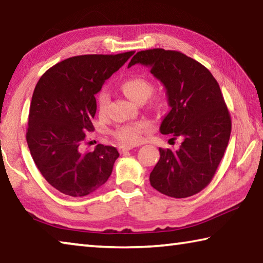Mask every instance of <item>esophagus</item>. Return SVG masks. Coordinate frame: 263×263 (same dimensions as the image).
Masks as SVG:
<instances>
[{"label":"esophagus","instance_id":"1","mask_svg":"<svg viewBox=\"0 0 263 263\" xmlns=\"http://www.w3.org/2000/svg\"><path fill=\"white\" fill-rule=\"evenodd\" d=\"M131 149H133V146H127V145L119 146V152H121L122 154L126 153V152H128V151H131Z\"/></svg>","mask_w":263,"mask_h":263}]
</instances>
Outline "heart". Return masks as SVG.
Instances as JSON below:
<instances>
[{
    "label": "heart",
    "mask_w": 263,
    "mask_h": 263,
    "mask_svg": "<svg viewBox=\"0 0 263 263\" xmlns=\"http://www.w3.org/2000/svg\"><path fill=\"white\" fill-rule=\"evenodd\" d=\"M121 88L131 101L139 103L141 101H146L153 92L154 86L149 79L142 77V75H132L126 78L121 84ZM110 102V95L108 91L101 90L96 96V105L100 115L106 112V108ZM149 123L146 121H137L124 125H119L114 130L112 135L122 144L133 145L139 142L142 135L149 130Z\"/></svg>",
    "instance_id": "obj_1"
}]
</instances>
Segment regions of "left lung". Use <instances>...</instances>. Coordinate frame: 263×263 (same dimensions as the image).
Wrapping results in <instances>:
<instances>
[{
  "label": "left lung",
  "mask_w": 263,
  "mask_h": 263,
  "mask_svg": "<svg viewBox=\"0 0 263 263\" xmlns=\"http://www.w3.org/2000/svg\"><path fill=\"white\" fill-rule=\"evenodd\" d=\"M136 64L148 66L167 90L171 111L160 132L183 139L177 151L159 148L151 185L169 197H189L212 181L230 140L232 123L219 84L206 67L179 51L137 52L128 67Z\"/></svg>",
  "instance_id": "obj_1"
}]
</instances>
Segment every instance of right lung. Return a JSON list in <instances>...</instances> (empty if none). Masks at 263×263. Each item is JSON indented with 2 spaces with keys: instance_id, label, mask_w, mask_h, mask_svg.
<instances>
[{
  "instance_id": "1",
  "label": "right lung",
  "mask_w": 263,
  "mask_h": 263,
  "mask_svg": "<svg viewBox=\"0 0 263 263\" xmlns=\"http://www.w3.org/2000/svg\"><path fill=\"white\" fill-rule=\"evenodd\" d=\"M133 51L78 55L58 62L39 79L30 104L26 141L35 166L53 188L82 197L108 181L116 159L114 146L99 144L81 153L86 132L94 131L95 95Z\"/></svg>"
}]
</instances>
